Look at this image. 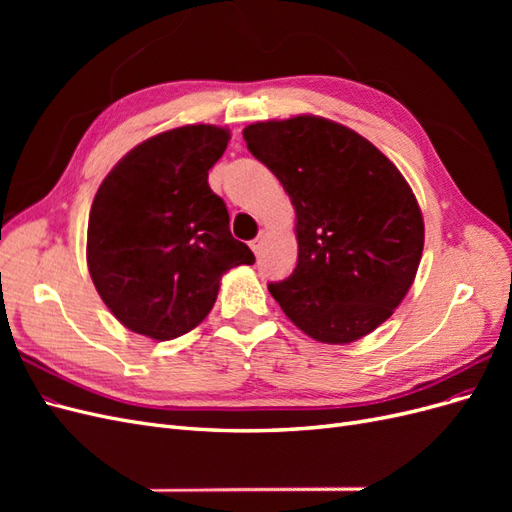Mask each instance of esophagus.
<instances>
[{
  "mask_svg": "<svg viewBox=\"0 0 512 512\" xmlns=\"http://www.w3.org/2000/svg\"><path fill=\"white\" fill-rule=\"evenodd\" d=\"M262 243H265V235H262V232H260V235H258L254 241H250V247H252V252H254V254H260V247H262Z\"/></svg>",
  "mask_w": 512,
  "mask_h": 512,
  "instance_id": "1",
  "label": "esophagus"
}]
</instances>
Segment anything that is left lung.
Instances as JSON below:
<instances>
[{"instance_id":"left-lung-1","label":"left lung","mask_w":512,"mask_h":512,"mask_svg":"<svg viewBox=\"0 0 512 512\" xmlns=\"http://www.w3.org/2000/svg\"><path fill=\"white\" fill-rule=\"evenodd\" d=\"M243 138L297 213L299 260L269 284L273 299L322 344L380 327L410 290L425 243L397 166L361 134L314 115L252 123Z\"/></svg>"}]
</instances>
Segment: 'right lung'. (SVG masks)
Segmentation results:
<instances>
[{"label": "right lung", "instance_id": "right-lung-1", "mask_svg": "<svg viewBox=\"0 0 512 512\" xmlns=\"http://www.w3.org/2000/svg\"><path fill=\"white\" fill-rule=\"evenodd\" d=\"M228 130L183 126L134 147L106 175L87 226V267L113 316L134 333L173 339L211 312L222 275L254 265L230 235L209 183Z\"/></svg>", "mask_w": 512, "mask_h": 512}]
</instances>
